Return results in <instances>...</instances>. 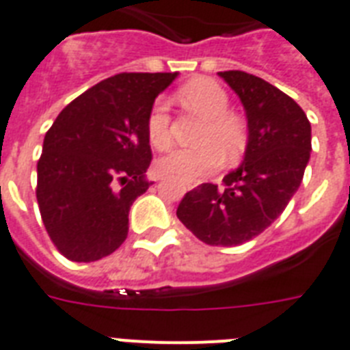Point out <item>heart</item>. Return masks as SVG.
<instances>
[{"instance_id": "1", "label": "heart", "mask_w": 350, "mask_h": 350, "mask_svg": "<svg viewBox=\"0 0 350 350\" xmlns=\"http://www.w3.org/2000/svg\"><path fill=\"white\" fill-rule=\"evenodd\" d=\"M183 107L204 118L196 135V148L176 150L163 157L157 168L161 174L176 176L185 182L206 178L221 167L222 155L235 159L247 146V124L241 116L230 113V98L221 85L208 77H198L183 85L178 92ZM146 135L152 146L168 150L172 144V118L167 102L157 100L146 118Z\"/></svg>"}]
</instances>
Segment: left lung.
I'll return each mask as SVG.
<instances>
[{
    "mask_svg": "<svg viewBox=\"0 0 350 350\" xmlns=\"http://www.w3.org/2000/svg\"><path fill=\"white\" fill-rule=\"evenodd\" d=\"M219 76L247 113L245 159L222 185L202 183L183 196L178 219L206 245L235 247L273 224L297 193L312 152V126L293 98L258 76Z\"/></svg>",
    "mask_w": 350,
    "mask_h": 350,
    "instance_id": "8db88e82",
    "label": "left lung"
}]
</instances>
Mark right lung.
Masks as SVG:
<instances>
[{
  "label": "right lung",
  "mask_w": 350,
  "mask_h": 350,
  "mask_svg": "<svg viewBox=\"0 0 350 350\" xmlns=\"http://www.w3.org/2000/svg\"><path fill=\"white\" fill-rule=\"evenodd\" d=\"M178 72L116 74L64 107L44 137L37 200L57 250L89 263L128 237L131 204L152 183L146 118Z\"/></svg>",
  "instance_id": "1"
}]
</instances>
